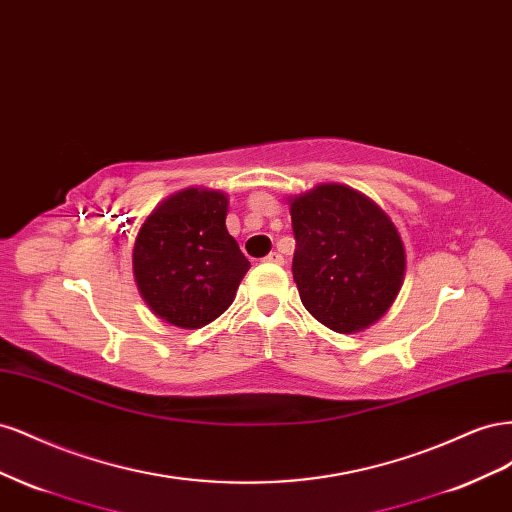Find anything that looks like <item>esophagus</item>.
<instances>
[{
  "instance_id": "obj_1",
  "label": "esophagus",
  "mask_w": 512,
  "mask_h": 512,
  "mask_svg": "<svg viewBox=\"0 0 512 512\" xmlns=\"http://www.w3.org/2000/svg\"><path fill=\"white\" fill-rule=\"evenodd\" d=\"M267 262H273V265H282L284 262V256L280 254V252H271V254H267V258H265Z\"/></svg>"
}]
</instances>
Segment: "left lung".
<instances>
[{
    "label": "left lung",
    "instance_id": "1",
    "mask_svg": "<svg viewBox=\"0 0 512 512\" xmlns=\"http://www.w3.org/2000/svg\"><path fill=\"white\" fill-rule=\"evenodd\" d=\"M292 277L324 327L354 333L376 322L404 282L406 252L378 205L346 185H318L290 203Z\"/></svg>",
    "mask_w": 512,
    "mask_h": 512
}]
</instances>
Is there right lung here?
Here are the masks:
<instances>
[{
	"label": "right lung",
	"instance_id": "add662e5",
	"mask_svg": "<svg viewBox=\"0 0 512 512\" xmlns=\"http://www.w3.org/2000/svg\"><path fill=\"white\" fill-rule=\"evenodd\" d=\"M228 198L183 190L153 209L132 254L143 299L162 320L183 329L205 327L235 301L250 260L226 230Z\"/></svg>",
	"mask_w": 512,
	"mask_h": 512
}]
</instances>
